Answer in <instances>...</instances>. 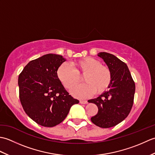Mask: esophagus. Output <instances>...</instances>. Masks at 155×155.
Returning <instances> with one entry per match:
<instances>
[{"label":"esophagus","mask_w":155,"mask_h":155,"mask_svg":"<svg viewBox=\"0 0 155 155\" xmlns=\"http://www.w3.org/2000/svg\"><path fill=\"white\" fill-rule=\"evenodd\" d=\"M80 103L81 104H87L88 102L87 101H80Z\"/></svg>","instance_id":"34e87169"}]
</instances>
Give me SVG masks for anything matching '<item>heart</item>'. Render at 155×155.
I'll use <instances>...</instances> for the list:
<instances>
[{"instance_id":"obj_1","label":"heart","mask_w":155,"mask_h":155,"mask_svg":"<svg viewBox=\"0 0 155 155\" xmlns=\"http://www.w3.org/2000/svg\"><path fill=\"white\" fill-rule=\"evenodd\" d=\"M72 66L67 63L62 64L58 67L57 76L63 87L71 90L81 81L80 76H83L84 83L76 87L72 91L74 97L85 98L92 96L95 92L101 94L106 91L110 85L112 73L106 66L93 57H85L76 61Z\"/></svg>"}]
</instances>
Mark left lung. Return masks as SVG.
Returning a JSON list of instances; mask_svg holds the SVG:
<instances>
[{
  "instance_id": "8db88e82",
  "label": "left lung",
  "mask_w": 155,
  "mask_h": 155,
  "mask_svg": "<svg viewBox=\"0 0 155 155\" xmlns=\"http://www.w3.org/2000/svg\"><path fill=\"white\" fill-rule=\"evenodd\" d=\"M104 60L112 73L109 90L99 97L88 100L98 107V113L91 121L101 128H110L120 123L130 113L133 107L135 84L127 65L108 52L98 54Z\"/></svg>"
}]
</instances>
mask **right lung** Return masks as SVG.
I'll return each instance as SVG.
<instances>
[{"instance_id": "obj_1", "label": "right lung", "mask_w": 155, "mask_h": 155, "mask_svg": "<svg viewBox=\"0 0 155 155\" xmlns=\"http://www.w3.org/2000/svg\"><path fill=\"white\" fill-rule=\"evenodd\" d=\"M65 61L61 55L45 54L29 62L18 76L23 109L41 126L52 127L60 124L72 105L79 103L57 78L58 68Z\"/></svg>"}]
</instances>
